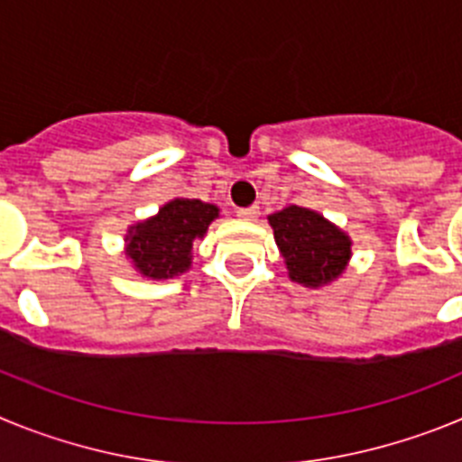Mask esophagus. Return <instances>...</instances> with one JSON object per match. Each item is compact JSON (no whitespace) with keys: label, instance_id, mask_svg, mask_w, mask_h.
<instances>
[{"label":"esophagus","instance_id":"obj_1","mask_svg":"<svg viewBox=\"0 0 462 462\" xmlns=\"http://www.w3.org/2000/svg\"><path fill=\"white\" fill-rule=\"evenodd\" d=\"M236 215H238L240 219H254L256 215H259V206H250V208H238V210H236Z\"/></svg>","mask_w":462,"mask_h":462}]
</instances>
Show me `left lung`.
<instances>
[{"label": "left lung", "instance_id": "obj_1", "mask_svg": "<svg viewBox=\"0 0 462 462\" xmlns=\"http://www.w3.org/2000/svg\"><path fill=\"white\" fill-rule=\"evenodd\" d=\"M291 280L321 287L336 280L349 259V238L308 208L289 206L268 217Z\"/></svg>", "mask_w": 462, "mask_h": 462}]
</instances>
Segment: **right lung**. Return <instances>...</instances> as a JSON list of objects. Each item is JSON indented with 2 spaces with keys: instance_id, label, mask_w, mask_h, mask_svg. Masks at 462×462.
Here are the masks:
<instances>
[{
  "instance_id": "obj_1",
  "label": "right lung",
  "mask_w": 462,
  "mask_h": 462,
  "mask_svg": "<svg viewBox=\"0 0 462 462\" xmlns=\"http://www.w3.org/2000/svg\"><path fill=\"white\" fill-rule=\"evenodd\" d=\"M217 206L199 199H175L157 217L136 224L129 234L126 254L145 277L166 280L185 273L191 263V247L217 217Z\"/></svg>"
}]
</instances>
